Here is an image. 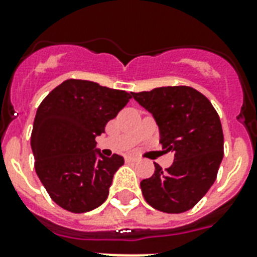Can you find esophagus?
I'll return each instance as SVG.
<instances>
[{
    "label": "esophagus",
    "instance_id": "34e87169",
    "mask_svg": "<svg viewBox=\"0 0 257 257\" xmlns=\"http://www.w3.org/2000/svg\"><path fill=\"white\" fill-rule=\"evenodd\" d=\"M139 160V159H137V157H133V156H125V161H126V163H136V161Z\"/></svg>",
    "mask_w": 257,
    "mask_h": 257
}]
</instances>
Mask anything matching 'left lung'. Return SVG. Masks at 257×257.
<instances>
[{
  "mask_svg": "<svg viewBox=\"0 0 257 257\" xmlns=\"http://www.w3.org/2000/svg\"><path fill=\"white\" fill-rule=\"evenodd\" d=\"M160 131V143L175 161L167 171L140 183L149 205L167 213H181L199 203L215 183L224 156L220 117L211 101L191 86H161L132 93Z\"/></svg>",
  "mask_w": 257,
  "mask_h": 257,
  "instance_id": "obj_1",
  "label": "left lung"
}]
</instances>
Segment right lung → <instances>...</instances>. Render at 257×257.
<instances>
[{
  "label": "right lung",
  "instance_id": "right-lung-1",
  "mask_svg": "<svg viewBox=\"0 0 257 257\" xmlns=\"http://www.w3.org/2000/svg\"><path fill=\"white\" fill-rule=\"evenodd\" d=\"M132 93L85 80H66L44 98L30 145L34 168L54 203L74 213L100 207L109 195L118 155L105 157L96 137L128 104Z\"/></svg>",
  "mask_w": 257,
  "mask_h": 257
}]
</instances>
